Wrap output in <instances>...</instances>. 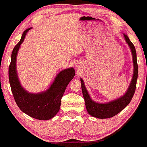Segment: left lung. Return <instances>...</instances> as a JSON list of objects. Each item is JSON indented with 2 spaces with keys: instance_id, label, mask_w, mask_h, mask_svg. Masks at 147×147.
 Listing matches in <instances>:
<instances>
[{
  "instance_id": "left-lung-1",
  "label": "left lung",
  "mask_w": 147,
  "mask_h": 147,
  "mask_svg": "<svg viewBox=\"0 0 147 147\" xmlns=\"http://www.w3.org/2000/svg\"><path fill=\"white\" fill-rule=\"evenodd\" d=\"M124 34L125 41L131 49V54L133 57V75L130 85L124 95L115 100L111 101L107 103H98L91 99L89 95L88 90L86 88L83 79H80L82 83V90L86 110L89 115L92 117L99 119H106V118L112 117L113 116L121 112L126 106L129 104L133 96L134 95L136 88V83H137L138 74V65L137 63V55H136V48L132 42L130 41L129 37L125 34Z\"/></svg>"
}]
</instances>
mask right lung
Returning a JSON list of instances; mask_svg holds the SVG:
<instances>
[{
  "instance_id": "right-lung-1",
  "label": "right lung",
  "mask_w": 147,
  "mask_h": 147,
  "mask_svg": "<svg viewBox=\"0 0 147 147\" xmlns=\"http://www.w3.org/2000/svg\"><path fill=\"white\" fill-rule=\"evenodd\" d=\"M32 28L23 32L20 41L11 52L9 66V81L15 102L25 114L40 120H48L56 115L60 109L61 100L68 84L75 77V70L69 68L61 71L48 90L31 93L25 90L18 79L16 70V57L27 33Z\"/></svg>"
}]
</instances>
